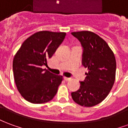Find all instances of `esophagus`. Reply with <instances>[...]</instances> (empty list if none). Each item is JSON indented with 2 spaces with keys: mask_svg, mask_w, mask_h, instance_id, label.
<instances>
[{
  "mask_svg": "<svg viewBox=\"0 0 128 128\" xmlns=\"http://www.w3.org/2000/svg\"><path fill=\"white\" fill-rule=\"evenodd\" d=\"M64 80H66V81H68V80H70V78H66V77H64Z\"/></svg>",
  "mask_w": 128,
  "mask_h": 128,
  "instance_id": "esophagus-1",
  "label": "esophagus"
}]
</instances>
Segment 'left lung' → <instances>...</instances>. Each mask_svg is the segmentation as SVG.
I'll list each match as a JSON object with an SVG mask.
<instances>
[{
    "mask_svg": "<svg viewBox=\"0 0 128 128\" xmlns=\"http://www.w3.org/2000/svg\"><path fill=\"white\" fill-rule=\"evenodd\" d=\"M71 34L80 42L83 49L82 64L88 70L85 80L80 82V89L71 92V96L82 106H94L105 99L114 83V55L106 41L93 32Z\"/></svg>",
    "mask_w": 128,
    "mask_h": 128,
    "instance_id": "1",
    "label": "left lung"
}]
</instances>
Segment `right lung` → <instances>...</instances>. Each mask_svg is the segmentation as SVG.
I'll use <instances>...</instances> for the list:
<instances>
[{"label": "right lung", "instance_id": "obj_1", "mask_svg": "<svg viewBox=\"0 0 128 128\" xmlns=\"http://www.w3.org/2000/svg\"><path fill=\"white\" fill-rule=\"evenodd\" d=\"M66 33L37 32L22 43L13 60V72L18 91L32 104L49 102L56 95L62 76L42 69L65 38Z\"/></svg>", "mask_w": 128, "mask_h": 128}]
</instances>
